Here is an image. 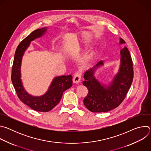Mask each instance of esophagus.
I'll return each mask as SVG.
<instances>
[{"label":"esophagus","instance_id":"obj_1","mask_svg":"<svg viewBox=\"0 0 151 151\" xmlns=\"http://www.w3.org/2000/svg\"><path fill=\"white\" fill-rule=\"evenodd\" d=\"M81 75L79 73H76L75 74L73 78V82L75 83H79L81 82Z\"/></svg>","mask_w":151,"mask_h":151}]
</instances>
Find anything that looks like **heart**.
<instances>
[{"label": "heart", "instance_id": "obj_1", "mask_svg": "<svg viewBox=\"0 0 151 151\" xmlns=\"http://www.w3.org/2000/svg\"><path fill=\"white\" fill-rule=\"evenodd\" d=\"M83 50H84V49H83V48L80 47H78L77 48H76V52H77V53H79V52H82Z\"/></svg>", "mask_w": 151, "mask_h": 151}]
</instances>
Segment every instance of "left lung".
<instances>
[{"mask_svg":"<svg viewBox=\"0 0 151 151\" xmlns=\"http://www.w3.org/2000/svg\"><path fill=\"white\" fill-rule=\"evenodd\" d=\"M125 42L120 38V44ZM120 66L118 73L109 85L99 82L94 76L96 70L104 65L99 61L83 76V85L88 88V94L83 99L85 107L92 112H106L117 107L124 100L133 79V61L129 51L124 47L120 51Z\"/></svg>","mask_w":151,"mask_h":151,"instance_id":"obj_1","label":"left lung"}]
</instances>
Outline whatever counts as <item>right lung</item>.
<instances>
[{
    "mask_svg": "<svg viewBox=\"0 0 151 151\" xmlns=\"http://www.w3.org/2000/svg\"><path fill=\"white\" fill-rule=\"evenodd\" d=\"M47 30L46 27L37 29L21 42L15 53L11 75L12 82L19 99L32 109L42 112L52 109L60 101L63 92L72 86V76L70 75L54 78L48 90L41 96H32L23 87L21 79V65L24 53L29 47L30 42L42 36Z\"/></svg>",
    "mask_w": 151,
    "mask_h": 151,
    "instance_id": "1",
    "label": "right lung"
}]
</instances>
